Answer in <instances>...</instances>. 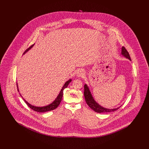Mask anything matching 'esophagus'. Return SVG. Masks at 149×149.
Wrapping results in <instances>:
<instances>
[{
	"mask_svg": "<svg viewBox=\"0 0 149 149\" xmlns=\"http://www.w3.org/2000/svg\"><path fill=\"white\" fill-rule=\"evenodd\" d=\"M84 75V71L83 70H81L80 71H78V76L79 77H83Z\"/></svg>",
	"mask_w": 149,
	"mask_h": 149,
	"instance_id": "34e87169",
	"label": "esophagus"
}]
</instances>
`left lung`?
I'll return each mask as SVG.
<instances>
[{"label": "left lung", "instance_id": "obj_1", "mask_svg": "<svg viewBox=\"0 0 149 149\" xmlns=\"http://www.w3.org/2000/svg\"><path fill=\"white\" fill-rule=\"evenodd\" d=\"M122 55H123L124 56L126 57V58H128L130 61H131L129 53L128 52L127 50L125 49V47L123 46L122 48ZM84 95L85 101H86L87 104L90 108H91L93 110H94L96 112H98V113L111 112L115 111L120 108V107H118V108H114V109H107V108H105L103 107L100 106L93 98L92 95L91 94V93L89 91V89L86 84L84 85Z\"/></svg>", "mask_w": 149, "mask_h": 149}]
</instances>
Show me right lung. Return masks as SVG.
Wrapping results in <instances>:
<instances>
[{
	"mask_svg": "<svg viewBox=\"0 0 149 149\" xmlns=\"http://www.w3.org/2000/svg\"><path fill=\"white\" fill-rule=\"evenodd\" d=\"M34 45H32V46H31L29 48H28L27 50H26L24 51V52L23 53V54H24L26 52H27L29 50H30L33 46ZM71 81V79H69L68 81H67L65 84H64L62 89L61 90L60 92L59 93V94L58 95V96L57 97L56 99L49 105L48 106H46L44 107H36L34 106H32L31 104H30L25 99H24V98L22 97L21 94H20V95L22 97V98L23 99V100H24V102H26V103L27 104V105L30 108H31L32 109H33V111H35L36 112H48V111H52V110H54L55 109H56L57 107L59 106V104H60V102L62 100V98H63V91H64V89L65 88H66L68 87V86L69 85V84L70 83ZM17 88H18V91L19 92V89H18V85H17Z\"/></svg>",
	"mask_w": 149,
	"mask_h": 149,
	"instance_id": "obj_1",
	"label": "right lung"
}]
</instances>
